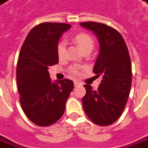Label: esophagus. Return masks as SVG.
<instances>
[{"label":"esophagus","mask_w":148,"mask_h":148,"mask_svg":"<svg viewBox=\"0 0 148 148\" xmlns=\"http://www.w3.org/2000/svg\"><path fill=\"white\" fill-rule=\"evenodd\" d=\"M74 86L75 87H78V86H81L82 85V83H80V82H79V81H74Z\"/></svg>","instance_id":"1"}]
</instances>
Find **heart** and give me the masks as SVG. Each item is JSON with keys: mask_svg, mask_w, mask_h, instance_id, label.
Listing matches in <instances>:
<instances>
[{"mask_svg": "<svg viewBox=\"0 0 148 148\" xmlns=\"http://www.w3.org/2000/svg\"><path fill=\"white\" fill-rule=\"evenodd\" d=\"M75 42L79 46V47L82 49V51H84L86 49H91L92 50L94 47V42L93 39L90 37L88 34L86 33H79L75 36L74 38ZM66 42L62 40L60 41L57 45L56 51L57 56L60 60H63L65 57L66 55ZM69 72L73 75L78 76L80 74V68L78 66H72L69 69Z\"/></svg>", "mask_w": 148, "mask_h": 148, "instance_id": "obj_1", "label": "heart"}]
</instances>
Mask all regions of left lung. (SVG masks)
<instances>
[{"label": "left lung", "mask_w": 148, "mask_h": 148, "mask_svg": "<svg viewBox=\"0 0 148 148\" xmlns=\"http://www.w3.org/2000/svg\"><path fill=\"white\" fill-rule=\"evenodd\" d=\"M80 25L97 38L99 53L93 73L102 78L97 91L89 84H84V110L95 124L111 125L120 118L130 95L132 67L129 51L121 34L113 28L96 22H84Z\"/></svg>", "instance_id": "obj_1"}]
</instances>
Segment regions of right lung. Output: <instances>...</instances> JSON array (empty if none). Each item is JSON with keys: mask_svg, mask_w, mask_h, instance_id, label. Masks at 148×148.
<instances>
[{"mask_svg": "<svg viewBox=\"0 0 148 148\" xmlns=\"http://www.w3.org/2000/svg\"><path fill=\"white\" fill-rule=\"evenodd\" d=\"M70 28L67 23H41L28 33L20 50L16 69L19 101L26 116L38 126L52 125L63 115L74 88L72 80L52 82L48 72L59 62V40Z\"/></svg>", "mask_w": 148, "mask_h": 148, "instance_id": "right-lung-1", "label": "right lung"}]
</instances>
